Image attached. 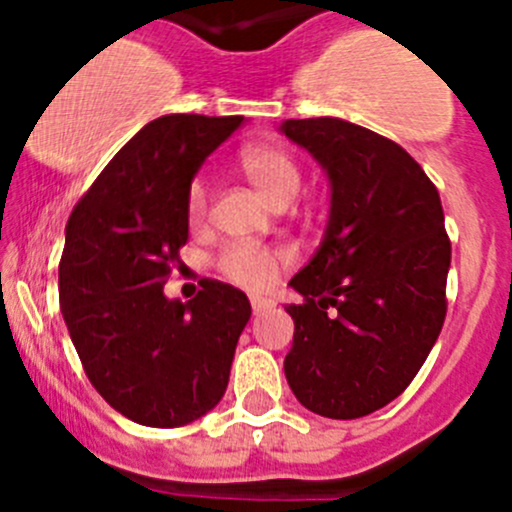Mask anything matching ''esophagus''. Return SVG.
<instances>
[{
  "label": "esophagus",
  "instance_id": "34e87169",
  "mask_svg": "<svg viewBox=\"0 0 512 512\" xmlns=\"http://www.w3.org/2000/svg\"><path fill=\"white\" fill-rule=\"evenodd\" d=\"M250 304H252V312L262 314L267 307H270V299H267V297H257V294H252Z\"/></svg>",
  "mask_w": 512,
  "mask_h": 512
}]
</instances>
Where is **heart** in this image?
<instances>
[{
  "label": "heart",
  "mask_w": 512,
  "mask_h": 512,
  "mask_svg": "<svg viewBox=\"0 0 512 512\" xmlns=\"http://www.w3.org/2000/svg\"><path fill=\"white\" fill-rule=\"evenodd\" d=\"M240 168L252 185L270 200L272 205L292 200L302 185V170L285 148L272 143H255L240 153ZM208 210V188L203 180H195L188 190V218L200 223ZM282 257L260 245H232L220 255V270L227 280L242 287L260 289L270 285Z\"/></svg>",
  "instance_id": "heart-1"
}]
</instances>
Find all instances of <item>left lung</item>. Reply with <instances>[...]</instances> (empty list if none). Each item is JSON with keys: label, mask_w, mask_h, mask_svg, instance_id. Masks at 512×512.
Listing matches in <instances>:
<instances>
[{"label": "left lung", "mask_w": 512, "mask_h": 512, "mask_svg": "<svg viewBox=\"0 0 512 512\" xmlns=\"http://www.w3.org/2000/svg\"><path fill=\"white\" fill-rule=\"evenodd\" d=\"M280 133L327 173L329 220L289 280L304 297L285 376L304 409L359 418L414 381L446 319L451 242L436 185L399 143L342 118H287Z\"/></svg>", "instance_id": "1"}]
</instances>
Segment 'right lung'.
<instances>
[{
  "label": "right lung",
  "instance_id": "obj_1",
  "mask_svg": "<svg viewBox=\"0 0 512 512\" xmlns=\"http://www.w3.org/2000/svg\"><path fill=\"white\" fill-rule=\"evenodd\" d=\"M242 123L195 113L146 123L66 223L59 299L71 342L98 394L141 426L213 411L250 322V299L223 282L203 280L190 302L163 292L188 242L190 183Z\"/></svg>",
  "mask_w": 512,
  "mask_h": 512
}]
</instances>
